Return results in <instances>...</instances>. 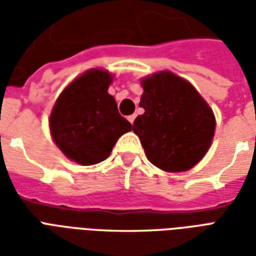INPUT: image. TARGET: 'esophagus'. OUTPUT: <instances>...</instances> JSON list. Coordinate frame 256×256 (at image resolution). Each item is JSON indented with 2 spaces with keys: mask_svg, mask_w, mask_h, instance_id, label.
I'll return each instance as SVG.
<instances>
[{
  "mask_svg": "<svg viewBox=\"0 0 256 256\" xmlns=\"http://www.w3.org/2000/svg\"><path fill=\"white\" fill-rule=\"evenodd\" d=\"M128 122H130V123H132V124H133L134 119H136V115H130V116H128Z\"/></svg>",
  "mask_w": 256,
  "mask_h": 256,
  "instance_id": "34e87169",
  "label": "esophagus"
}]
</instances>
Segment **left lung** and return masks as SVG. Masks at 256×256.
<instances>
[{
    "mask_svg": "<svg viewBox=\"0 0 256 256\" xmlns=\"http://www.w3.org/2000/svg\"><path fill=\"white\" fill-rule=\"evenodd\" d=\"M133 132L140 137L148 160L164 172H186L208 150L215 118L208 104L185 79L170 71L142 80Z\"/></svg>",
    "mask_w": 256,
    "mask_h": 256,
    "instance_id": "left-lung-1",
    "label": "left lung"
}]
</instances>
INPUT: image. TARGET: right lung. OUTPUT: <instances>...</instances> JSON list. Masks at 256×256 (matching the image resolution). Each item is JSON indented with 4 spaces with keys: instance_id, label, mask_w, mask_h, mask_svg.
Listing matches in <instances>:
<instances>
[{
    "instance_id": "add662e5",
    "label": "right lung",
    "mask_w": 256,
    "mask_h": 256,
    "mask_svg": "<svg viewBox=\"0 0 256 256\" xmlns=\"http://www.w3.org/2000/svg\"><path fill=\"white\" fill-rule=\"evenodd\" d=\"M112 82L102 70H90L68 84L50 114V133L64 155L92 166L106 159L132 123L119 114L108 93Z\"/></svg>"
}]
</instances>
